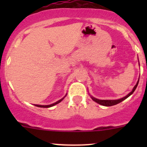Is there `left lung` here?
<instances>
[{
  "instance_id": "8db88e82",
  "label": "left lung",
  "mask_w": 147,
  "mask_h": 147,
  "mask_svg": "<svg viewBox=\"0 0 147 147\" xmlns=\"http://www.w3.org/2000/svg\"><path fill=\"white\" fill-rule=\"evenodd\" d=\"M139 80H138V82L137 84H136V85L134 86V88H133L132 91L131 92L129 93L128 94H127V96H125V97H122V98L121 99H119V100H98V99H96L94 98V97H92L91 96V98L92 99L93 101H94L95 102H97V103L100 104V105H103V106H106V107H109V106H113V105H117V104H119L121 102L124 101V100H126V99L127 98V97H129L131 94H133V92H134V91H135L136 88H137V85H138V83H139Z\"/></svg>"
}]
</instances>
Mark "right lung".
Returning a JSON list of instances; mask_svg holds the SVG:
<instances>
[{
    "label": "right lung",
    "mask_w": 147,
    "mask_h": 147,
    "mask_svg": "<svg viewBox=\"0 0 147 147\" xmlns=\"http://www.w3.org/2000/svg\"><path fill=\"white\" fill-rule=\"evenodd\" d=\"M65 96H66V95H65ZM65 97H63V98H62L61 100H58V101H57V102H55V103L52 104V105H35V106H36V107H43V108H48V107H53V106H54V105H57V104L60 103V102H61L62 100H63V99L65 98Z\"/></svg>",
    "instance_id": "right-lung-1"
}]
</instances>
